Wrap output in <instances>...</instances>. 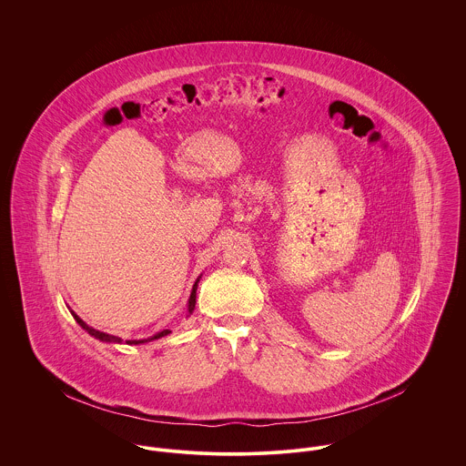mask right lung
Wrapping results in <instances>:
<instances>
[{"instance_id": "obj_1", "label": "right lung", "mask_w": 466, "mask_h": 466, "mask_svg": "<svg viewBox=\"0 0 466 466\" xmlns=\"http://www.w3.org/2000/svg\"><path fill=\"white\" fill-rule=\"evenodd\" d=\"M202 276V274H200ZM200 276L196 279V283H194V287H192V292H190V298H188V316L194 312V309H196V298H198V285H199ZM71 312V316L75 318V321L86 330V332L89 333L91 337H95V339H98V340H102V342H111V344H124V339L122 337H116V335H111V333L100 332V330H95L93 327H89V325H86V321H82L73 310H69ZM170 330H161V332L154 333V335H150V337H147V339H131V340H126L127 344H131V346H136V344H145V342H150V340H156V339H161V337H165V335H168Z\"/></svg>"}]
</instances>
